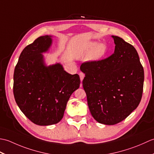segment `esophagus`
Segmentation results:
<instances>
[{
    "label": "esophagus",
    "instance_id": "esophagus-1",
    "mask_svg": "<svg viewBox=\"0 0 154 154\" xmlns=\"http://www.w3.org/2000/svg\"><path fill=\"white\" fill-rule=\"evenodd\" d=\"M79 76H80V79H81V83H82V81H83L84 77H85V74L83 73H81H81H79ZM81 87H82V83L81 84Z\"/></svg>",
    "mask_w": 154,
    "mask_h": 154
}]
</instances>
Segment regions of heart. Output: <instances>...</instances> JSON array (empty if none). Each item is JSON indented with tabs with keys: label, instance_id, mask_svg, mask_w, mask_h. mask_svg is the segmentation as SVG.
<instances>
[{
	"label": "heart",
	"instance_id": "obj_1",
	"mask_svg": "<svg viewBox=\"0 0 154 154\" xmlns=\"http://www.w3.org/2000/svg\"><path fill=\"white\" fill-rule=\"evenodd\" d=\"M106 51V45L103 43L97 44L94 42L89 43L83 50L78 54V58L88 57L91 61H96L102 58Z\"/></svg>",
	"mask_w": 154,
	"mask_h": 154
}]
</instances>
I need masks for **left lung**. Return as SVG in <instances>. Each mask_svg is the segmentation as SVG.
Segmentation results:
<instances>
[{
    "label": "left lung",
    "instance_id": "left-lung-1",
    "mask_svg": "<svg viewBox=\"0 0 154 154\" xmlns=\"http://www.w3.org/2000/svg\"><path fill=\"white\" fill-rule=\"evenodd\" d=\"M115 49L110 57L84 63L80 69L87 103L98 122L114 125L134 110L142 99L144 72L133 45L112 35Z\"/></svg>",
    "mask_w": 154,
    "mask_h": 154
}]
</instances>
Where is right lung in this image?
I'll return each mask as SVG.
<instances>
[{
  "mask_svg": "<svg viewBox=\"0 0 154 154\" xmlns=\"http://www.w3.org/2000/svg\"><path fill=\"white\" fill-rule=\"evenodd\" d=\"M53 36L45 35L26 47L14 73L13 92L20 109L40 126L58 123L67 101L79 89V75L65 71L60 63L47 65L43 54L50 51Z\"/></svg>",
  "mask_w": 154,
  "mask_h": 154,
  "instance_id": "obj_1",
  "label": "right lung"
}]
</instances>
